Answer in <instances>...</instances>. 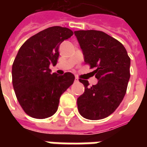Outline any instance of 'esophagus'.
<instances>
[{
	"label": "esophagus",
	"mask_w": 147,
	"mask_h": 147,
	"mask_svg": "<svg viewBox=\"0 0 147 147\" xmlns=\"http://www.w3.org/2000/svg\"><path fill=\"white\" fill-rule=\"evenodd\" d=\"M75 81H76V82H78V77H76V78H75Z\"/></svg>",
	"instance_id": "esophagus-1"
}]
</instances>
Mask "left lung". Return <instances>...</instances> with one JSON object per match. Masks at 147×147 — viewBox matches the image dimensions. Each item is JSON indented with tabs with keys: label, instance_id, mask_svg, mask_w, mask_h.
<instances>
[{
	"label": "left lung",
	"instance_id": "obj_1",
	"mask_svg": "<svg viewBox=\"0 0 147 147\" xmlns=\"http://www.w3.org/2000/svg\"><path fill=\"white\" fill-rule=\"evenodd\" d=\"M82 50L86 64L90 65L98 80L89 86L87 80L79 79L85 92L77 99L79 114L88 120L107 117L123 100L130 79V59L118 40L102 31L74 32Z\"/></svg>",
	"mask_w": 147,
	"mask_h": 147
}]
</instances>
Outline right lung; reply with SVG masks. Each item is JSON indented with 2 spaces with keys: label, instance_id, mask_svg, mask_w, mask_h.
Instances as JSON below:
<instances>
[{
  "label": "right lung",
  "instance_id": "add662e5",
  "mask_svg": "<svg viewBox=\"0 0 147 147\" xmlns=\"http://www.w3.org/2000/svg\"><path fill=\"white\" fill-rule=\"evenodd\" d=\"M73 35L69 28L55 26L40 31L20 48L12 65V83L18 102L25 113L33 118L44 119L57 111L59 98L74 82L75 76L51 74L59 48Z\"/></svg>",
  "mask_w": 147,
  "mask_h": 147
}]
</instances>
